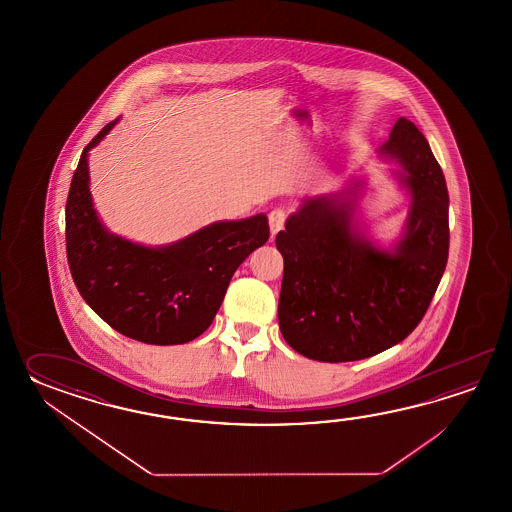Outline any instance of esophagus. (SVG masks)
<instances>
[{
    "label": "esophagus",
    "mask_w": 512,
    "mask_h": 512,
    "mask_svg": "<svg viewBox=\"0 0 512 512\" xmlns=\"http://www.w3.org/2000/svg\"><path fill=\"white\" fill-rule=\"evenodd\" d=\"M285 219H287V212L283 208H274L271 214H269V227H271L272 236H276L285 225Z\"/></svg>",
    "instance_id": "34e87169"
}]
</instances>
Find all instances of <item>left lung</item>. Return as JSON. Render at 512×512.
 I'll list each match as a JSON object with an SVG mask.
<instances>
[{
  "mask_svg": "<svg viewBox=\"0 0 512 512\" xmlns=\"http://www.w3.org/2000/svg\"><path fill=\"white\" fill-rule=\"evenodd\" d=\"M381 152L403 164L412 196L395 252L375 249L353 229V201L344 197L305 201L276 236L280 331L307 359H368L399 344L423 320L445 272L448 190L430 144L401 117Z\"/></svg>",
  "mask_w": 512,
  "mask_h": 512,
  "instance_id": "8db88e82",
  "label": "left lung"
}]
</instances>
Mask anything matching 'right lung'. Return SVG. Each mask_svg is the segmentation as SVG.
Wrapping results in <instances>:
<instances>
[{"label": "right lung", "mask_w": 512, "mask_h": 512, "mask_svg": "<svg viewBox=\"0 0 512 512\" xmlns=\"http://www.w3.org/2000/svg\"><path fill=\"white\" fill-rule=\"evenodd\" d=\"M117 120L87 144L71 181L66 205L71 276L86 304L115 331L144 344H185L207 331L236 269L269 240L267 216L212 223L161 249L109 234L91 203L87 152Z\"/></svg>", "instance_id": "right-lung-1"}]
</instances>
